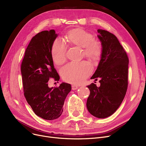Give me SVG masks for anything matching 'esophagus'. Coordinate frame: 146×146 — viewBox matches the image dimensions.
Returning <instances> with one entry per match:
<instances>
[{
	"instance_id": "34e87169",
	"label": "esophagus",
	"mask_w": 146,
	"mask_h": 146,
	"mask_svg": "<svg viewBox=\"0 0 146 146\" xmlns=\"http://www.w3.org/2000/svg\"><path fill=\"white\" fill-rule=\"evenodd\" d=\"M79 88V86L77 85H72V90H76Z\"/></svg>"
}]
</instances>
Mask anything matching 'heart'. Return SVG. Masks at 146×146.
Wrapping results in <instances>:
<instances>
[{
    "label": "heart",
    "mask_w": 146,
    "mask_h": 146,
    "mask_svg": "<svg viewBox=\"0 0 146 146\" xmlns=\"http://www.w3.org/2000/svg\"><path fill=\"white\" fill-rule=\"evenodd\" d=\"M68 42L83 48L85 56L92 60H97L101 57L102 47L101 43L94 40L91 33L82 28H75L69 31L66 36ZM51 56L57 65L63 64L67 59V47L65 43L59 38L52 42ZM92 71V67L87 61L70 63L64 66L61 75L64 80L74 84H79L87 78Z\"/></svg>",
    "instance_id": "heart-1"
}]
</instances>
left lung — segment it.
<instances>
[{
	"label": "left lung",
	"instance_id": "1",
	"mask_svg": "<svg viewBox=\"0 0 146 146\" xmlns=\"http://www.w3.org/2000/svg\"><path fill=\"white\" fill-rule=\"evenodd\" d=\"M102 42L101 59L91 79H100L101 85L87 86L90 90L86 106L95 117L105 118L112 115L125 96L128 83V62L127 52L117 38L105 30L98 29Z\"/></svg>",
	"mask_w": 146,
	"mask_h": 146
}]
</instances>
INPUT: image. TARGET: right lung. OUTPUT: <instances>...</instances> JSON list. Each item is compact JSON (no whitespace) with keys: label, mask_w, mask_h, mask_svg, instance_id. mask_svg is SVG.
<instances>
[{"label":"right lung","mask_w":146,"mask_h":146,"mask_svg":"<svg viewBox=\"0 0 146 146\" xmlns=\"http://www.w3.org/2000/svg\"><path fill=\"white\" fill-rule=\"evenodd\" d=\"M57 35L55 31H44L35 35L25 50L21 71L24 94L28 104L37 116L46 120L58 118L72 87L62 83L50 88V78L58 81L60 77L53 64L51 47Z\"/></svg>","instance_id":"right-lung-1"}]
</instances>
